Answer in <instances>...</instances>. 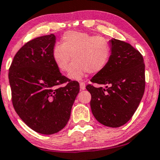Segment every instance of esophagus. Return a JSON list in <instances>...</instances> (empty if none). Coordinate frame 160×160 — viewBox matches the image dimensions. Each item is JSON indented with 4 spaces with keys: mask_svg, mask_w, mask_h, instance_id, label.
<instances>
[{
    "mask_svg": "<svg viewBox=\"0 0 160 160\" xmlns=\"http://www.w3.org/2000/svg\"><path fill=\"white\" fill-rule=\"evenodd\" d=\"M79 85H80L81 90H85V82H80Z\"/></svg>",
    "mask_w": 160,
    "mask_h": 160,
    "instance_id": "esophagus-1",
    "label": "esophagus"
}]
</instances>
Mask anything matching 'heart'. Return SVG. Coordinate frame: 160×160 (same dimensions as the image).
Returning <instances> with one entry per match:
<instances>
[{
	"label": "heart",
	"instance_id": "heart-1",
	"mask_svg": "<svg viewBox=\"0 0 160 160\" xmlns=\"http://www.w3.org/2000/svg\"><path fill=\"white\" fill-rule=\"evenodd\" d=\"M110 57L111 47L105 38L75 31L65 32L62 44H55L52 51L53 60L61 72L68 70L72 59L69 76L73 79H80L87 72H100Z\"/></svg>",
	"mask_w": 160,
	"mask_h": 160
}]
</instances>
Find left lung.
Masks as SVG:
<instances>
[{
	"instance_id": "left-lung-1",
	"label": "left lung",
	"mask_w": 160,
	"mask_h": 160,
	"mask_svg": "<svg viewBox=\"0 0 160 160\" xmlns=\"http://www.w3.org/2000/svg\"><path fill=\"white\" fill-rule=\"evenodd\" d=\"M111 57L107 67L91 79L104 85H88L92 113L100 123L118 128L128 122L144 93L145 65L138 50L123 41L112 39Z\"/></svg>"
}]
</instances>
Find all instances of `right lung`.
I'll list each match as a JSON object with an SVG mask.
<instances>
[{
	"label": "right lung",
	"instance_id": "obj_1",
	"mask_svg": "<svg viewBox=\"0 0 160 160\" xmlns=\"http://www.w3.org/2000/svg\"><path fill=\"white\" fill-rule=\"evenodd\" d=\"M55 41L51 34L28 41L9 69L14 109L30 128L42 134H55L66 126L79 92V83L61 74L53 60Z\"/></svg>",
	"mask_w": 160,
	"mask_h": 160
}]
</instances>
